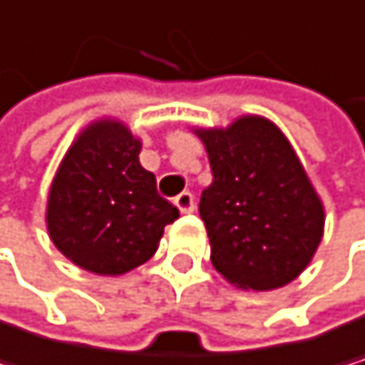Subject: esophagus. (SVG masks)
I'll return each mask as SVG.
<instances>
[{"mask_svg": "<svg viewBox=\"0 0 365 365\" xmlns=\"http://www.w3.org/2000/svg\"><path fill=\"white\" fill-rule=\"evenodd\" d=\"M175 205L179 207V212L190 215L192 210H195V197H192V192L184 190L181 195H177V197H175Z\"/></svg>", "mask_w": 365, "mask_h": 365, "instance_id": "esophagus-1", "label": "esophagus"}]
</instances>
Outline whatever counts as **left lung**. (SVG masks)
I'll return each mask as SVG.
<instances>
[{
    "instance_id": "8db88e82",
    "label": "left lung",
    "mask_w": 365,
    "mask_h": 365,
    "mask_svg": "<svg viewBox=\"0 0 365 365\" xmlns=\"http://www.w3.org/2000/svg\"><path fill=\"white\" fill-rule=\"evenodd\" d=\"M197 135L212 168L199 215L215 269L252 291L298 278L322 241L324 207L289 140L258 115Z\"/></svg>"
}]
</instances>
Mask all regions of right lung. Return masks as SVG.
Listing matches in <instances>:
<instances>
[{
	"label": "right lung",
	"instance_id": "1",
	"mask_svg": "<svg viewBox=\"0 0 365 365\" xmlns=\"http://www.w3.org/2000/svg\"><path fill=\"white\" fill-rule=\"evenodd\" d=\"M142 142L124 124L101 120L67 150L48 199V232L78 267L127 274L158 252L164 227L179 210L158 192L142 168Z\"/></svg>",
	"mask_w": 365,
	"mask_h": 365
}]
</instances>
